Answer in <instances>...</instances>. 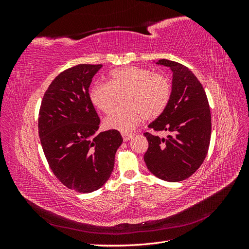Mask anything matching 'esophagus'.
<instances>
[{
    "mask_svg": "<svg viewBox=\"0 0 249 249\" xmlns=\"http://www.w3.org/2000/svg\"><path fill=\"white\" fill-rule=\"evenodd\" d=\"M122 136H123V138H124V141H129L130 139L133 138L134 135L131 134V133H123Z\"/></svg>",
    "mask_w": 249,
    "mask_h": 249,
    "instance_id": "esophagus-1",
    "label": "esophagus"
}]
</instances>
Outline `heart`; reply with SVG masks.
<instances>
[{
    "label": "heart",
    "instance_id": "obj_1",
    "mask_svg": "<svg viewBox=\"0 0 249 249\" xmlns=\"http://www.w3.org/2000/svg\"><path fill=\"white\" fill-rule=\"evenodd\" d=\"M125 107L113 110L105 119L108 129L131 132L143 119L161 115L170 99V83L161 74L137 66H125L110 72L109 83H96L89 92L90 102L103 113L111 111L116 94L124 93Z\"/></svg>",
    "mask_w": 249,
    "mask_h": 249
}]
</instances>
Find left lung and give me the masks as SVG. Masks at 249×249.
Returning <instances> with one entry per match:
<instances>
[{
	"label": "left lung",
	"mask_w": 249,
	"mask_h": 249,
	"mask_svg": "<svg viewBox=\"0 0 249 249\" xmlns=\"http://www.w3.org/2000/svg\"><path fill=\"white\" fill-rule=\"evenodd\" d=\"M158 65L172 71L167 107L149 129L167 132V136L144 133L148 148L144 162L154 176L166 182H180L196 171L208 154L211 139V112L205 90L185 65L161 59Z\"/></svg>",
	"instance_id": "obj_1"
}]
</instances>
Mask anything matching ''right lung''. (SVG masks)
Here are the masks:
<instances>
[{
  "mask_svg": "<svg viewBox=\"0 0 249 249\" xmlns=\"http://www.w3.org/2000/svg\"><path fill=\"white\" fill-rule=\"evenodd\" d=\"M102 64H79L59 73L43 95L38 133L55 177L69 189L93 192L109 179L123 137L117 130L97 134L100 117L89 86Z\"/></svg>",
  "mask_w": 249,
  "mask_h": 249,
  "instance_id": "1",
  "label": "right lung"
}]
</instances>
